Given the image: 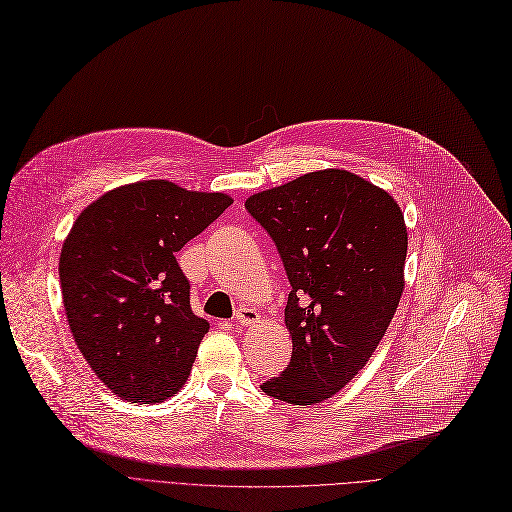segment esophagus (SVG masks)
Listing matches in <instances>:
<instances>
[{
    "label": "esophagus",
    "mask_w": 512,
    "mask_h": 512,
    "mask_svg": "<svg viewBox=\"0 0 512 512\" xmlns=\"http://www.w3.org/2000/svg\"><path fill=\"white\" fill-rule=\"evenodd\" d=\"M257 320H259V314H257V310H253V308H238L236 314H234V323H236L238 327L253 325V323H257Z\"/></svg>",
    "instance_id": "esophagus-1"
}]
</instances>
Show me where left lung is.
Here are the masks:
<instances>
[{"mask_svg": "<svg viewBox=\"0 0 512 512\" xmlns=\"http://www.w3.org/2000/svg\"><path fill=\"white\" fill-rule=\"evenodd\" d=\"M270 234L291 293V363L261 390L291 405L327 401L361 371L399 308L407 227L399 204L348 170H318L246 200Z\"/></svg>", "mask_w": 512, "mask_h": 512, "instance_id": "8db88e82", "label": "left lung"}]
</instances>
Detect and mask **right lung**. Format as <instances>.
Listing matches in <instances>:
<instances>
[{
    "instance_id": "add662e5",
    "label": "right lung",
    "mask_w": 512,
    "mask_h": 512,
    "mask_svg": "<svg viewBox=\"0 0 512 512\" xmlns=\"http://www.w3.org/2000/svg\"><path fill=\"white\" fill-rule=\"evenodd\" d=\"M230 204L154 179L111 189L75 219L59 261L69 329L124 401H164L192 371L208 323L189 306L175 253Z\"/></svg>"
}]
</instances>
